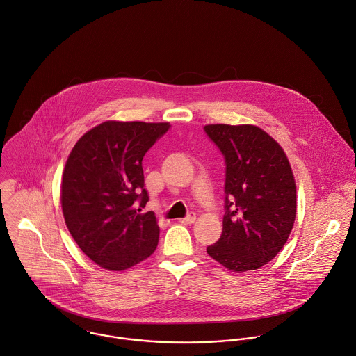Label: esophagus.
Segmentation results:
<instances>
[{
    "mask_svg": "<svg viewBox=\"0 0 356 356\" xmlns=\"http://www.w3.org/2000/svg\"><path fill=\"white\" fill-rule=\"evenodd\" d=\"M194 220H195V213H194V212H190L186 218L179 219V222H180V223H184V225H190V223H193Z\"/></svg>",
    "mask_w": 356,
    "mask_h": 356,
    "instance_id": "obj_1",
    "label": "esophagus"
}]
</instances>
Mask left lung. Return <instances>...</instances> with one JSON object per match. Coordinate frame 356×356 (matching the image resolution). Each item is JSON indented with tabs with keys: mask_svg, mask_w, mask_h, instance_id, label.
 Returning a JSON list of instances; mask_svg holds the SVG:
<instances>
[{
	"mask_svg": "<svg viewBox=\"0 0 356 356\" xmlns=\"http://www.w3.org/2000/svg\"><path fill=\"white\" fill-rule=\"evenodd\" d=\"M225 156V216L220 238L207 247L233 272L255 270L284 247L297 213L296 180L276 140L252 124H208Z\"/></svg>",
	"mask_w": 356,
	"mask_h": 356,
	"instance_id": "obj_1",
	"label": "left lung"
}]
</instances>
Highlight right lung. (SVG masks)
<instances>
[{"label":"right lung","mask_w":356,"mask_h":356,"mask_svg":"<svg viewBox=\"0 0 356 356\" xmlns=\"http://www.w3.org/2000/svg\"><path fill=\"white\" fill-rule=\"evenodd\" d=\"M169 127L108 120L87 131L69 154L60 184L65 223L80 250L104 269H129L158 245L155 213H138L135 207L148 202L143 158Z\"/></svg>","instance_id":"right-lung-1"}]
</instances>
